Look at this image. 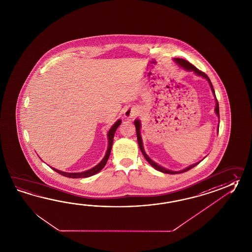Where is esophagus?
Here are the masks:
<instances>
[{"mask_svg":"<svg viewBox=\"0 0 252 252\" xmlns=\"http://www.w3.org/2000/svg\"><path fill=\"white\" fill-rule=\"evenodd\" d=\"M124 114H125V118L127 119L134 118L138 114V108L135 106H128L127 108H126Z\"/></svg>","mask_w":252,"mask_h":252,"instance_id":"1","label":"esophagus"}]
</instances>
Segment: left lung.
Listing matches in <instances>:
<instances>
[{
	"instance_id": "left-lung-1",
	"label": "left lung",
	"mask_w": 252,
	"mask_h": 252,
	"mask_svg": "<svg viewBox=\"0 0 252 252\" xmlns=\"http://www.w3.org/2000/svg\"><path fill=\"white\" fill-rule=\"evenodd\" d=\"M175 62H177L178 64H179L180 66H182L183 67H185V69H187V70H193L194 72L197 74V75H199V76H202L203 78H206L208 81H209V83L211 85V88H212V90H213V94L215 95V91L213 90V84H212V82H211V80H210V78L208 77L207 75L205 74L204 72H202L201 71L200 69H198L197 67H194L192 64H190V62H187V61H185L184 59H175L174 60ZM216 96V95H215ZM215 112L217 114V116H218L219 118H220V111H219V102L217 100V98H216V107H215ZM134 126H135V129H136V136H137V142H138V146H139L140 150L142 152V154L144 155V157L146 159V161L149 162L150 164H151L153 167L155 168V169H157L158 171H160V172H162V173H164V174H181V173H185L186 171H188V170H190L191 168L194 167L195 165L198 164V162H196L194 164H191L190 166L189 167L185 168V170H183V171H179V172H174V171H170V170H167V169H165V168L162 167V166H160V165H158L157 163L154 162V161H152L151 159L148 157V156L146 155V152L144 150V146H143V143H142V138H141V135H140V126H141V125H140L139 120H135L134 121Z\"/></svg>"
}]
</instances>
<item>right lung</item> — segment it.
I'll return each instance as SVG.
<instances>
[{
  "instance_id": "1",
  "label": "right lung",
  "mask_w": 252,
  "mask_h": 252,
  "mask_svg": "<svg viewBox=\"0 0 252 252\" xmlns=\"http://www.w3.org/2000/svg\"><path fill=\"white\" fill-rule=\"evenodd\" d=\"M120 124H121V120H118V122L115 124L112 127L110 128V130L108 131V134H107V136H108V147H107L106 156H105V157L103 158V160L97 165H95V167L90 169L89 171L83 172V173H65V172L60 171V170H57L55 168H52V169L54 171H56L58 174H62L63 176H66V177H68V178H86V177H90V176H92L94 174H97L106 165V162H107V160L109 158L110 152H111V149H112L114 135H115V133H116V130L120 126Z\"/></svg>"
}]
</instances>
